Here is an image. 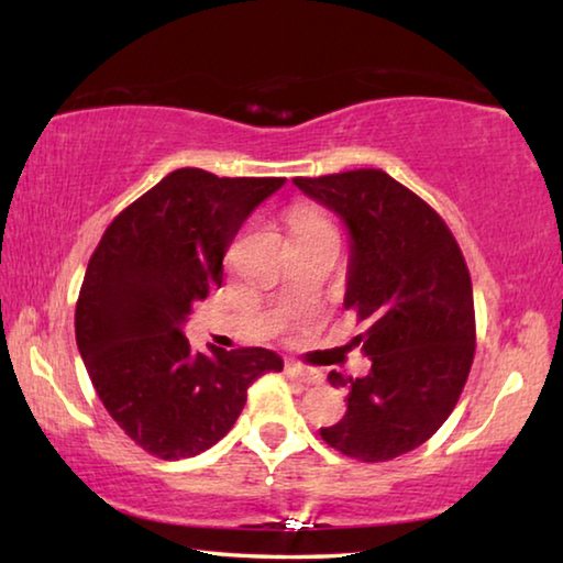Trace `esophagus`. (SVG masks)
<instances>
[{"mask_svg": "<svg viewBox=\"0 0 563 563\" xmlns=\"http://www.w3.org/2000/svg\"><path fill=\"white\" fill-rule=\"evenodd\" d=\"M285 369H288V375L298 379V383H302V385H318L320 379H322L320 373H316V369L302 367V365H298V362H288V365H285Z\"/></svg>", "mask_w": 563, "mask_h": 563, "instance_id": "obj_1", "label": "esophagus"}]
</instances>
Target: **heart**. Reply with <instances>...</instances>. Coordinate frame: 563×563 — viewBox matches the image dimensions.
<instances>
[{
  "instance_id": "b5f03b06",
  "label": "heart",
  "mask_w": 563,
  "mask_h": 563,
  "mask_svg": "<svg viewBox=\"0 0 563 563\" xmlns=\"http://www.w3.org/2000/svg\"><path fill=\"white\" fill-rule=\"evenodd\" d=\"M292 228L295 233H298L310 231V228H330V223L318 211H312V208H298V211L292 213Z\"/></svg>"
}]
</instances>
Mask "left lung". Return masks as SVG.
I'll return each instance as SVG.
<instances>
[{"mask_svg": "<svg viewBox=\"0 0 563 563\" xmlns=\"http://www.w3.org/2000/svg\"><path fill=\"white\" fill-rule=\"evenodd\" d=\"M350 235L345 308L367 322L350 345L365 377L330 373L347 412L320 430L338 452L387 462L440 430L474 360V295L460 245L422 198L377 168L292 178Z\"/></svg>", "mask_w": 563, "mask_h": 563, "instance_id": "obj_1", "label": "left lung"}]
</instances>
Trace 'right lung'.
<instances>
[{
    "instance_id": "add662e5",
    "label": "right lung",
    "mask_w": 563,
    "mask_h": 563,
    "mask_svg": "<svg viewBox=\"0 0 563 563\" xmlns=\"http://www.w3.org/2000/svg\"><path fill=\"white\" fill-rule=\"evenodd\" d=\"M285 178H218L178 168L121 211L93 251L76 302V345L123 432L161 460L223 440L247 387L280 373L265 347L194 352L184 325L223 283V255L245 218Z\"/></svg>"
}]
</instances>
